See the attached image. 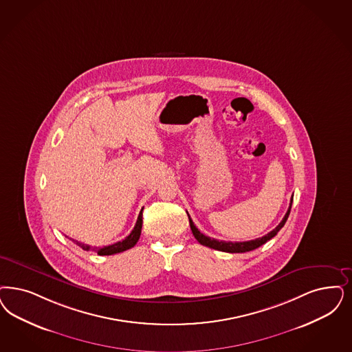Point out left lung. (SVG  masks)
I'll return each mask as SVG.
<instances>
[{"mask_svg": "<svg viewBox=\"0 0 352 352\" xmlns=\"http://www.w3.org/2000/svg\"><path fill=\"white\" fill-rule=\"evenodd\" d=\"M291 206H292V197H291L290 200V206H289V209H287V212H286L283 219L279 222L278 226H277L276 229H273L270 232H267V235H264L263 238H257V239L248 241V242H225V241H217V239H214V238H209V236H206L203 232L199 231V229L195 226V223L192 222V219H191L190 216H188V219H190V226H191L192 234H194L196 241L200 243V244H203V245H206V247H209V248H213V250H217V251H222V252L242 254V252H248V251H252V250L258 248V247L263 245L264 243L270 241L273 236H276L277 232L283 228V225L286 223V221L289 219ZM187 214H188V213H187Z\"/></svg>", "mask_w": 352, "mask_h": 352, "instance_id": "left-lung-1", "label": "left lung"}]
</instances>
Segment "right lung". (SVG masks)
Wrapping results in <instances>:
<instances>
[{
  "label": "right lung",
  "mask_w": 352,
  "mask_h": 352,
  "mask_svg": "<svg viewBox=\"0 0 352 352\" xmlns=\"http://www.w3.org/2000/svg\"><path fill=\"white\" fill-rule=\"evenodd\" d=\"M142 216H143V214L140 213L139 217H138L136 223H135V226H133V231L130 232L129 236H126L121 242L114 243V244H110V245H105V247H101V248H100V247H91V245H88V244L78 242V241H74V239H72V241H73L74 243H76V244H78L80 248H83L85 251H89V250L95 251V252H97V255L109 256L114 255V254H120V252H123V251H126V250L133 248V245L139 241L140 234H142V225H143V217H142Z\"/></svg>",
  "instance_id": "right-lung-1"
}]
</instances>
